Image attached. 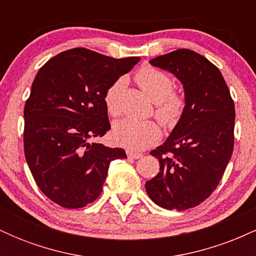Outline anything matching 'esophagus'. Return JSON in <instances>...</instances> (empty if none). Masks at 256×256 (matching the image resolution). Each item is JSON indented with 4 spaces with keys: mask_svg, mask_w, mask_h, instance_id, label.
<instances>
[{
    "mask_svg": "<svg viewBox=\"0 0 256 256\" xmlns=\"http://www.w3.org/2000/svg\"><path fill=\"white\" fill-rule=\"evenodd\" d=\"M126 154H128V158H134V160H136V158H140L143 156V155L140 154V152H130V150L126 152Z\"/></svg>",
    "mask_w": 256,
    "mask_h": 256,
    "instance_id": "34e87169",
    "label": "esophagus"
}]
</instances>
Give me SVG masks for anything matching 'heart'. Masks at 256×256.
<instances>
[{
	"mask_svg": "<svg viewBox=\"0 0 256 256\" xmlns=\"http://www.w3.org/2000/svg\"><path fill=\"white\" fill-rule=\"evenodd\" d=\"M136 80L152 101L156 104L155 116L166 128H174L183 116L185 100L173 91V79L166 72L144 66L137 72ZM126 85L124 77L116 79L104 94V104L110 116L120 112V96ZM161 137L160 126L154 120L122 119L114 122L112 138L114 143L128 150L140 152L158 142Z\"/></svg>",
	"mask_w": 256,
	"mask_h": 256,
	"instance_id": "1",
	"label": "heart"
}]
</instances>
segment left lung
I'll return each mask as SVG.
<instances>
[{
    "label": "left lung",
    "mask_w": 256,
    "mask_h": 256,
    "mask_svg": "<svg viewBox=\"0 0 256 256\" xmlns=\"http://www.w3.org/2000/svg\"><path fill=\"white\" fill-rule=\"evenodd\" d=\"M149 62L183 84L185 110L165 143L150 152L160 172L146 190L160 207L189 210L210 198L231 158L234 100L218 67L198 52L178 49Z\"/></svg>",
    "instance_id": "obj_1"
}]
</instances>
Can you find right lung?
I'll use <instances>...</instances> for the list:
<instances>
[{
  "instance_id": "right-lung-1",
  "label": "right lung",
  "mask_w": 256,
  "mask_h": 256,
  "mask_svg": "<svg viewBox=\"0 0 256 256\" xmlns=\"http://www.w3.org/2000/svg\"><path fill=\"white\" fill-rule=\"evenodd\" d=\"M140 58H114L85 48L52 58L40 68L24 108V150L44 195L64 208H82L102 192L122 148L95 142L110 130L104 94Z\"/></svg>"
}]
</instances>
